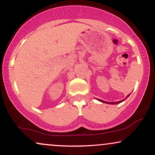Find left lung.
I'll list each match as a JSON object with an SVG mask.
<instances>
[{
    "label": "left lung",
    "instance_id": "obj_1",
    "mask_svg": "<svg viewBox=\"0 0 155 155\" xmlns=\"http://www.w3.org/2000/svg\"><path fill=\"white\" fill-rule=\"evenodd\" d=\"M129 95H127V97H126L124 99V100H122V101H117V102H107V101H103V100H101V99H97V100H98L99 101H101V102L104 103V104H120V103H122V101L125 100V99L127 98V97H129Z\"/></svg>",
    "mask_w": 155,
    "mask_h": 155
}]
</instances>
